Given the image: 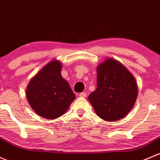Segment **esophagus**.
Masks as SVG:
<instances>
[{
  "instance_id": "esophagus-1",
  "label": "esophagus",
  "mask_w": 160,
  "mask_h": 160,
  "mask_svg": "<svg viewBox=\"0 0 160 160\" xmlns=\"http://www.w3.org/2000/svg\"><path fill=\"white\" fill-rule=\"evenodd\" d=\"M79 96L82 97V98H85L86 97V93L85 92H81L79 94Z\"/></svg>"
}]
</instances>
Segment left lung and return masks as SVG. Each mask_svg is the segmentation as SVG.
<instances>
[{
	"mask_svg": "<svg viewBox=\"0 0 160 160\" xmlns=\"http://www.w3.org/2000/svg\"><path fill=\"white\" fill-rule=\"evenodd\" d=\"M138 96L132 74L121 62L112 58L97 66V88L88 95L97 116L108 122L124 118Z\"/></svg>",
	"mask_w": 160,
	"mask_h": 160,
	"instance_id": "obj_1",
	"label": "left lung"
}]
</instances>
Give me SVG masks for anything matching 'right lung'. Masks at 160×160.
<instances>
[{
    "label": "right lung",
    "instance_id": "obj_1",
    "mask_svg": "<svg viewBox=\"0 0 160 160\" xmlns=\"http://www.w3.org/2000/svg\"><path fill=\"white\" fill-rule=\"evenodd\" d=\"M62 64L53 59L33 77L26 88V98L33 110L47 119H55L66 112L75 95L62 78Z\"/></svg>",
    "mask_w": 160,
    "mask_h": 160
}]
</instances>
